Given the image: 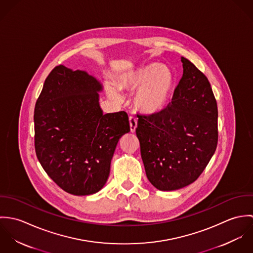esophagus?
Wrapping results in <instances>:
<instances>
[{"label":"esophagus","mask_w":253,"mask_h":253,"mask_svg":"<svg viewBox=\"0 0 253 253\" xmlns=\"http://www.w3.org/2000/svg\"><path fill=\"white\" fill-rule=\"evenodd\" d=\"M129 126H130V131L134 132L136 127H137V119L133 116L129 117Z\"/></svg>","instance_id":"34e87169"}]
</instances>
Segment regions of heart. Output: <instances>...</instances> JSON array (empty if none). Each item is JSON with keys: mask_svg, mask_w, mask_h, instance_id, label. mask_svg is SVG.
<instances>
[{"mask_svg": "<svg viewBox=\"0 0 253 253\" xmlns=\"http://www.w3.org/2000/svg\"><path fill=\"white\" fill-rule=\"evenodd\" d=\"M119 86L128 90L137 89L134 96L136 108L145 114H157L166 108L170 100L173 77L168 68L153 64L127 73L119 81ZM106 89L112 98H122L115 85L108 84Z\"/></svg>", "mask_w": 253, "mask_h": 253, "instance_id": "1", "label": "heart"}]
</instances>
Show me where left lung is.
I'll return each instance as SVG.
<instances>
[{"label":"left lung","instance_id":"obj_1","mask_svg":"<svg viewBox=\"0 0 253 253\" xmlns=\"http://www.w3.org/2000/svg\"><path fill=\"white\" fill-rule=\"evenodd\" d=\"M183 75L171 102L157 114L138 115L136 135L148 180L173 191L197 180L216 150V99L211 84L181 57Z\"/></svg>","mask_w":253,"mask_h":253}]
</instances>
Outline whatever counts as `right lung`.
<instances>
[{"label": "right lung", "mask_w": 253, "mask_h": 253, "mask_svg": "<svg viewBox=\"0 0 253 253\" xmlns=\"http://www.w3.org/2000/svg\"><path fill=\"white\" fill-rule=\"evenodd\" d=\"M100 90L94 77L58 65L45 79L35 105L37 158L46 174L75 196L102 189L116 146L130 130L125 111L103 114Z\"/></svg>", "instance_id": "add662e5"}]
</instances>
